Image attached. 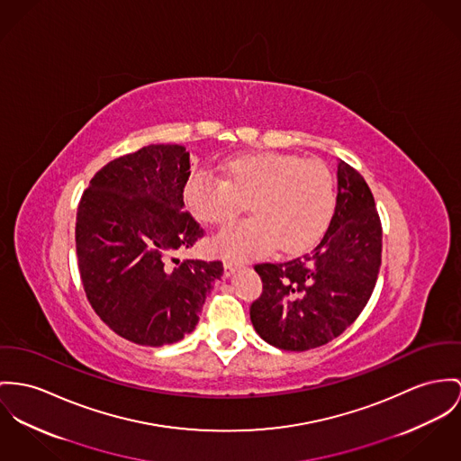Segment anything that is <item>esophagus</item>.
<instances>
[{
	"instance_id": "esophagus-1",
	"label": "esophagus",
	"mask_w": 461,
	"mask_h": 461,
	"mask_svg": "<svg viewBox=\"0 0 461 461\" xmlns=\"http://www.w3.org/2000/svg\"><path fill=\"white\" fill-rule=\"evenodd\" d=\"M237 268H239V263H235V261H224V276H226V277H230Z\"/></svg>"
}]
</instances>
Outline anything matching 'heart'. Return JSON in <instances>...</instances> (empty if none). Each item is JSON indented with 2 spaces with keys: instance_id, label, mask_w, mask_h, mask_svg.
<instances>
[{
  "instance_id": "heart-1",
  "label": "heart",
  "mask_w": 461,
  "mask_h": 461,
  "mask_svg": "<svg viewBox=\"0 0 461 461\" xmlns=\"http://www.w3.org/2000/svg\"><path fill=\"white\" fill-rule=\"evenodd\" d=\"M222 178L193 174L182 189L184 205L209 226H222L249 209L254 217L224 228L211 242L228 259L256 258L277 248L302 252L328 230L337 207L331 170L318 159L283 152H246L228 158Z\"/></svg>"
}]
</instances>
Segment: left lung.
<instances>
[{"label": "left lung", "mask_w": 461, "mask_h": 461, "mask_svg": "<svg viewBox=\"0 0 461 461\" xmlns=\"http://www.w3.org/2000/svg\"><path fill=\"white\" fill-rule=\"evenodd\" d=\"M331 222L309 254L254 267L263 293L250 305L258 335L284 351H309L339 337L365 309L381 267L383 226L374 194L339 161Z\"/></svg>", "instance_id": "obj_1"}]
</instances>
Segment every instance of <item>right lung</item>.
Masks as SVG:
<instances>
[{"label": "right lung", "mask_w": 461, "mask_h": 461, "mask_svg": "<svg viewBox=\"0 0 461 461\" xmlns=\"http://www.w3.org/2000/svg\"><path fill=\"white\" fill-rule=\"evenodd\" d=\"M189 152L147 145L96 172L75 224L78 272L95 312L119 337L149 348L191 333L221 261L174 259L205 231L184 211Z\"/></svg>", "instance_id": "obj_1"}]
</instances>
